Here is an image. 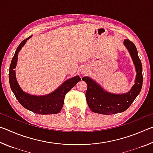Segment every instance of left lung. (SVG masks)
Returning <instances> with one entry per match:
<instances>
[{
    "mask_svg": "<svg viewBox=\"0 0 153 153\" xmlns=\"http://www.w3.org/2000/svg\"><path fill=\"white\" fill-rule=\"evenodd\" d=\"M124 45L130 53L135 65L136 77L135 84L130 91L126 94H113L105 92L100 86L88 77H84L83 81L87 83L88 88L86 98L88 105L92 111L103 115H112L121 113L130 107L137 96L140 92L143 82L142 67L140 59L138 55V51L134 44L130 40L126 39Z\"/></svg>",
    "mask_w": 153,
    "mask_h": 153,
    "instance_id": "8db88e82",
    "label": "left lung"
}]
</instances>
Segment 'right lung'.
<instances>
[{
  "label": "right lung",
  "mask_w": 153,
  "mask_h": 153,
  "mask_svg": "<svg viewBox=\"0 0 153 153\" xmlns=\"http://www.w3.org/2000/svg\"><path fill=\"white\" fill-rule=\"evenodd\" d=\"M30 38H31V36L21 42L17 48V50L15 51V55L12 59L9 74L10 86L18 101L27 110L40 115L56 114L60 112L62 109L65 97L67 93L81 80V78L78 76L72 77L65 82L55 92L42 97H36L23 92L19 84H17L15 77V71L13 69L16 67L18 53Z\"/></svg>",
  "instance_id": "1"
}]
</instances>
